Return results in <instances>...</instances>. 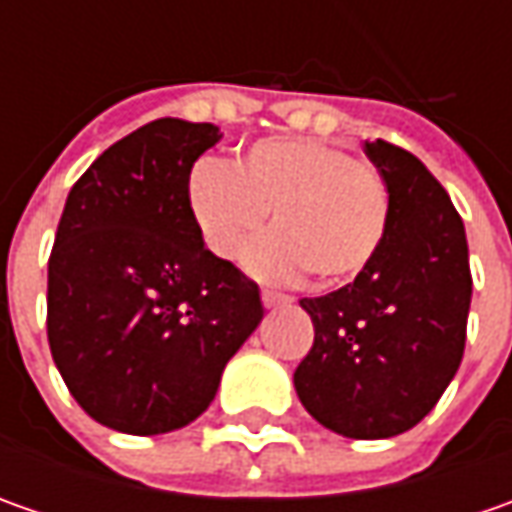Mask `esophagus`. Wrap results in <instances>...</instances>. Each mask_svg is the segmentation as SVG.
<instances>
[{
  "label": "esophagus",
  "instance_id": "34e87169",
  "mask_svg": "<svg viewBox=\"0 0 512 512\" xmlns=\"http://www.w3.org/2000/svg\"><path fill=\"white\" fill-rule=\"evenodd\" d=\"M262 305H265V307H282V305H287V296L276 293V290H262Z\"/></svg>",
  "mask_w": 512,
  "mask_h": 512
}]
</instances>
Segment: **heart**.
I'll list each match as a JSON object with an SVG mask.
<instances>
[{
	"label": "heart",
	"instance_id": "heart-1",
	"mask_svg": "<svg viewBox=\"0 0 512 512\" xmlns=\"http://www.w3.org/2000/svg\"><path fill=\"white\" fill-rule=\"evenodd\" d=\"M187 190L207 247L227 262L273 210L276 233L245 256L247 270L267 282H290L307 270L316 285H347L376 259L390 225L382 173L319 139L259 142L236 168L202 159Z\"/></svg>",
	"mask_w": 512,
	"mask_h": 512
}]
</instances>
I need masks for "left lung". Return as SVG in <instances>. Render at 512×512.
Wrapping results in <instances>:
<instances>
[{
    "label": "left lung",
    "mask_w": 512,
    "mask_h": 512,
    "mask_svg": "<svg viewBox=\"0 0 512 512\" xmlns=\"http://www.w3.org/2000/svg\"><path fill=\"white\" fill-rule=\"evenodd\" d=\"M390 193L376 259L350 285L302 299L313 347L293 373L305 410L347 439L416 427L464 356L470 262L462 216L422 162L384 139L364 142Z\"/></svg>",
    "instance_id": "left-lung-1"
}]
</instances>
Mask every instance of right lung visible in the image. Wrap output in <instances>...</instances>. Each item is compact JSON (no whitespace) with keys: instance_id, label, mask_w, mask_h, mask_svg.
<instances>
[{"instance_id":"1","label":"right lung","mask_w":512,"mask_h":512,"mask_svg":"<svg viewBox=\"0 0 512 512\" xmlns=\"http://www.w3.org/2000/svg\"><path fill=\"white\" fill-rule=\"evenodd\" d=\"M222 133L156 119L70 187L48 262V342L90 419L159 436L199 419L259 327V285L205 247L193 162Z\"/></svg>"}]
</instances>
